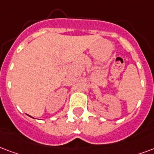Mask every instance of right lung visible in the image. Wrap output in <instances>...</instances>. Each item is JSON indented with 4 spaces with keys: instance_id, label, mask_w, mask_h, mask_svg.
I'll use <instances>...</instances> for the list:
<instances>
[{
    "instance_id": "add662e5",
    "label": "right lung",
    "mask_w": 154,
    "mask_h": 154,
    "mask_svg": "<svg viewBox=\"0 0 154 154\" xmlns=\"http://www.w3.org/2000/svg\"><path fill=\"white\" fill-rule=\"evenodd\" d=\"M28 116H29V115H28ZM29 117H31V116H29ZM31 118H32V117H31Z\"/></svg>"
}]
</instances>
